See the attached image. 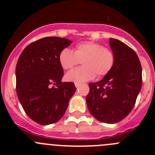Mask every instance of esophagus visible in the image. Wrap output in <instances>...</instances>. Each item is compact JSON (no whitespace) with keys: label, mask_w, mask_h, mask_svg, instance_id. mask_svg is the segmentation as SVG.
Masks as SVG:
<instances>
[{"label":"esophagus","mask_w":155,"mask_h":155,"mask_svg":"<svg viewBox=\"0 0 155 155\" xmlns=\"http://www.w3.org/2000/svg\"><path fill=\"white\" fill-rule=\"evenodd\" d=\"M81 84L79 83V82H75V86H76V87H79V86H80Z\"/></svg>","instance_id":"34e87169"}]
</instances>
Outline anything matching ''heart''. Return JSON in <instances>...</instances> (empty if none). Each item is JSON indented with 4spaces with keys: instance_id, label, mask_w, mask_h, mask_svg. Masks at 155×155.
Instances as JSON below:
<instances>
[{
    "instance_id": "obj_1",
    "label": "heart",
    "mask_w": 155,
    "mask_h": 155,
    "mask_svg": "<svg viewBox=\"0 0 155 155\" xmlns=\"http://www.w3.org/2000/svg\"><path fill=\"white\" fill-rule=\"evenodd\" d=\"M58 61L64 70L73 68L82 61L83 66L70 70L66 79L70 82H82L93 79L95 76L102 77L113 68L115 57L114 52L101 43L85 41L75 46L74 51L64 48L60 52Z\"/></svg>"
}]
</instances>
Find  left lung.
<instances>
[{
	"mask_svg": "<svg viewBox=\"0 0 155 155\" xmlns=\"http://www.w3.org/2000/svg\"><path fill=\"white\" fill-rule=\"evenodd\" d=\"M115 64L104 79L89 83L86 103L98 121L114 124L131 112L143 84L142 67L137 53L116 39H109Z\"/></svg>",
	"mask_w": 155,
	"mask_h": 155,
	"instance_id": "obj_1",
	"label": "left lung"
}]
</instances>
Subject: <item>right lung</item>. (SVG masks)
<instances>
[{
	"label": "right lung",
	"mask_w": 155,
	"mask_h": 155,
	"mask_svg": "<svg viewBox=\"0 0 155 155\" xmlns=\"http://www.w3.org/2000/svg\"><path fill=\"white\" fill-rule=\"evenodd\" d=\"M70 43L58 37L40 39L26 46L17 61V96L29 118L41 125L59 121L76 91L73 82H61L64 70L58 61Z\"/></svg>",
	"instance_id": "add662e5"
}]
</instances>
